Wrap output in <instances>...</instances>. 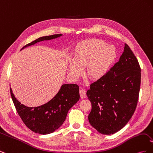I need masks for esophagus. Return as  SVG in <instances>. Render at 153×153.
<instances>
[{"mask_svg": "<svg viewBox=\"0 0 153 153\" xmlns=\"http://www.w3.org/2000/svg\"><path fill=\"white\" fill-rule=\"evenodd\" d=\"M80 95L82 99L86 98V91L85 89H81L80 91Z\"/></svg>", "mask_w": 153, "mask_h": 153, "instance_id": "esophagus-1", "label": "esophagus"}]
</instances>
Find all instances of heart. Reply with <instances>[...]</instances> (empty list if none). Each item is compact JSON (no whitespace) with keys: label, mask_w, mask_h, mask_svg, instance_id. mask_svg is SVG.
I'll use <instances>...</instances> for the list:
<instances>
[{"label":"heart","mask_w":153,"mask_h":153,"mask_svg":"<svg viewBox=\"0 0 153 153\" xmlns=\"http://www.w3.org/2000/svg\"><path fill=\"white\" fill-rule=\"evenodd\" d=\"M75 59H69L68 62L69 75L78 79L86 68V74L92 80H98L107 73L116 57V50L112 45L104 41L89 39L81 41L75 48Z\"/></svg>","instance_id":"obj_1"}]
</instances>
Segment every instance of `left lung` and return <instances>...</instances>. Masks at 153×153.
I'll return each instance as SVG.
<instances>
[{
    "mask_svg": "<svg viewBox=\"0 0 153 153\" xmlns=\"http://www.w3.org/2000/svg\"><path fill=\"white\" fill-rule=\"evenodd\" d=\"M140 68L128 45L119 61L101 79L92 83L87 96L92 105L91 126L103 135L121 129L135 112L140 91Z\"/></svg>",
    "mask_w": 153,
    "mask_h": 153,
    "instance_id": "left-lung-1",
    "label": "left lung"
}]
</instances>
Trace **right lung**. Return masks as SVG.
Wrapping results in <instances>:
<instances>
[{"label":"right lung","mask_w":153,"mask_h":153,"mask_svg":"<svg viewBox=\"0 0 153 153\" xmlns=\"http://www.w3.org/2000/svg\"><path fill=\"white\" fill-rule=\"evenodd\" d=\"M54 34L39 38L26 45L22 50L42 41H48L62 36ZM11 96L23 122L30 130L35 133L47 135L57 130L65 121L68 110L80 99L79 87L76 84H63L53 98L48 102L36 107H29L21 104L13 93Z\"/></svg>","instance_id":"right-lung-1"}]
</instances>
